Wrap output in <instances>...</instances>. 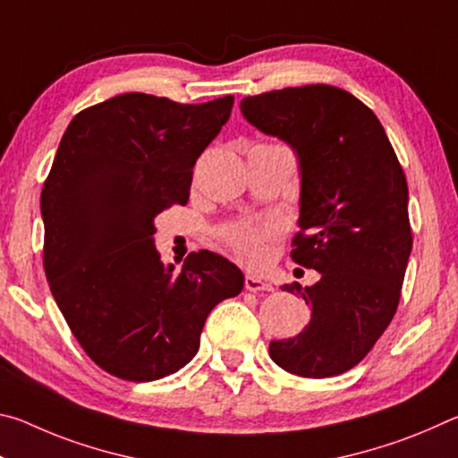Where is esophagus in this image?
<instances>
[{"mask_svg": "<svg viewBox=\"0 0 458 458\" xmlns=\"http://www.w3.org/2000/svg\"><path fill=\"white\" fill-rule=\"evenodd\" d=\"M244 286H246V291H250V293H259V291H273V284L267 283V281H262V278L254 276V275H246V278H244Z\"/></svg>", "mask_w": 458, "mask_h": 458, "instance_id": "34e87169", "label": "esophagus"}]
</instances>
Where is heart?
Here are the masks:
<instances>
[{
	"mask_svg": "<svg viewBox=\"0 0 458 458\" xmlns=\"http://www.w3.org/2000/svg\"><path fill=\"white\" fill-rule=\"evenodd\" d=\"M268 236V228L254 226V224H240L226 230V242L232 246L240 259L248 265H259L265 259V240Z\"/></svg>",
	"mask_w": 458,
	"mask_h": 458,
	"instance_id": "obj_1",
	"label": "heart"
}]
</instances>
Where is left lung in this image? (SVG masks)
Returning <instances> with one entry per match:
<instances>
[{
  "mask_svg": "<svg viewBox=\"0 0 458 458\" xmlns=\"http://www.w3.org/2000/svg\"><path fill=\"white\" fill-rule=\"evenodd\" d=\"M244 119L299 157L301 232L291 257L321 278L297 291L311 311L299 335L270 341L276 366L331 377L366 358L398 309L412 250L408 185L382 123L347 90L307 84L246 97Z\"/></svg>",
  "mask_w": 458,
  "mask_h": 458,
  "instance_id": "8db88e82",
  "label": "left lung"
}]
</instances>
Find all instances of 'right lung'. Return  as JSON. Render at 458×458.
<instances>
[{
    "instance_id": "add662e5",
    "label": "right lung",
    "mask_w": 458,
    "mask_h": 458,
    "mask_svg": "<svg viewBox=\"0 0 458 458\" xmlns=\"http://www.w3.org/2000/svg\"><path fill=\"white\" fill-rule=\"evenodd\" d=\"M234 97L180 105L127 92L89 106L60 139L40 210L44 270L89 358L129 382L175 374L199 350L212 309L244 275L210 250L164 265L155 218L188 204L193 165Z\"/></svg>"
}]
</instances>
